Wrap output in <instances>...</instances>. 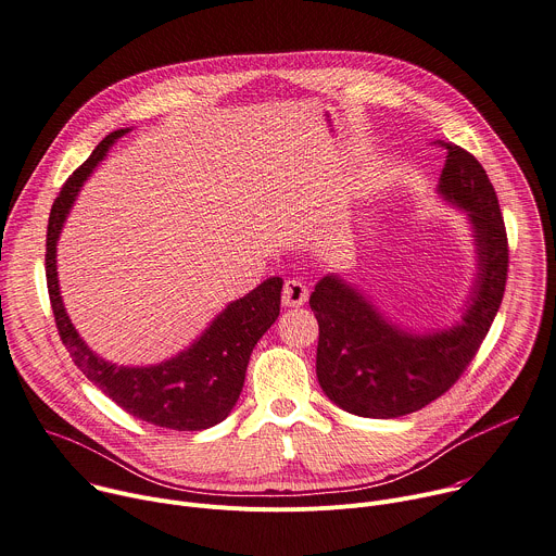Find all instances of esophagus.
<instances>
[{
	"label": "esophagus",
	"mask_w": 556,
	"mask_h": 556,
	"mask_svg": "<svg viewBox=\"0 0 556 556\" xmlns=\"http://www.w3.org/2000/svg\"><path fill=\"white\" fill-rule=\"evenodd\" d=\"M306 298H309V289H306V285L298 278H291L285 282L282 287V304L285 306H300L306 302Z\"/></svg>",
	"instance_id": "1"
}]
</instances>
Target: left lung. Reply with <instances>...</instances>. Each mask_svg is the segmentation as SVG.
Wrapping results in <instances>:
<instances>
[{"instance_id":"left-lung-1","label":"left lung","mask_w":556,"mask_h":556,"mask_svg":"<svg viewBox=\"0 0 556 556\" xmlns=\"http://www.w3.org/2000/svg\"><path fill=\"white\" fill-rule=\"evenodd\" d=\"M438 143L448 154L438 192L468 214L477 244V278L462 323L404 331L333 274L309 298L320 327L318 382L333 404L359 417H402L444 395L479 351L506 291L508 238L497 192L470 152Z\"/></svg>"}]
</instances>
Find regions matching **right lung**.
Listing matches in <instances>:
<instances>
[{
	"label": "right lung",
	"mask_w": 556,
	"mask_h": 556,
	"mask_svg": "<svg viewBox=\"0 0 556 556\" xmlns=\"http://www.w3.org/2000/svg\"><path fill=\"white\" fill-rule=\"evenodd\" d=\"M126 132H110L73 172L52 203L46 233V280L54 323L81 374L123 410L161 428L203 430L223 421L236 406L250 355L280 314L282 278H267L254 291L229 302L188 349L161 364L116 366L90 351L59 293L56 240L81 185L110 146Z\"/></svg>",
	"instance_id": "1"
}]
</instances>
